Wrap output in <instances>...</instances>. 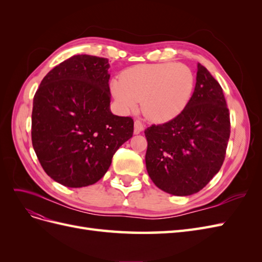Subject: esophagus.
I'll return each mask as SVG.
<instances>
[{
	"mask_svg": "<svg viewBox=\"0 0 262 262\" xmlns=\"http://www.w3.org/2000/svg\"><path fill=\"white\" fill-rule=\"evenodd\" d=\"M144 130V124L142 123L140 120H136L134 121V133L139 134L140 132H142Z\"/></svg>",
	"mask_w": 262,
	"mask_h": 262,
	"instance_id": "obj_1",
	"label": "esophagus"
}]
</instances>
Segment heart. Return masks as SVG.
<instances>
[{"mask_svg":"<svg viewBox=\"0 0 262 262\" xmlns=\"http://www.w3.org/2000/svg\"><path fill=\"white\" fill-rule=\"evenodd\" d=\"M194 75L181 63L137 66L125 71L122 81L112 84V92L122 112L136 109L150 121L164 122L178 116L191 98Z\"/></svg>","mask_w":262,"mask_h":262,"instance_id":"heart-1","label":"heart"}]
</instances>
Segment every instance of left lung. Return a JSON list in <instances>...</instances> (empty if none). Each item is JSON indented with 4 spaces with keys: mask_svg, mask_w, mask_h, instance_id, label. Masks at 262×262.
Returning <instances> with one entry per match:
<instances>
[{
    "mask_svg": "<svg viewBox=\"0 0 262 262\" xmlns=\"http://www.w3.org/2000/svg\"><path fill=\"white\" fill-rule=\"evenodd\" d=\"M144 133L146 170L154 184L173 195L199 192L223 165L231 133L221 85L199 63L194 92L186 108Z\"/></svg>",
    "mask_w": 262,
    "mask_h": 262,
    "instance_id": "1",
    "label": "left lung"
}]
</instances>
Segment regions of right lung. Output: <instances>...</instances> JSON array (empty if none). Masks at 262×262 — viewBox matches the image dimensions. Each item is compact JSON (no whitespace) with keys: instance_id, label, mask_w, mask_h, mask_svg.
<instances>
[{"instance_id":"obj_1","label":"right lung","mask_w":262,"mask_h":262,"mask_svg":"<svg viewBox=\"0 0 262 262\" xmlns=\"http://www.w3.org/2000/svg\"><path fill=\"white\" fill-rule=\"evenodd\" d=\"M108 59L73 55L53 68L34 96L31 141L47 175L81 188L97 182L132 138L133 119L110 112Z\"/></svg>"}]
</instances>
